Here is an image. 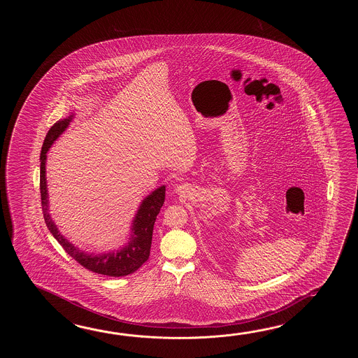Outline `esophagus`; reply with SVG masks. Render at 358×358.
I'll return each instance as SVG.
<instances>
[{"label":"esophagus","mask_w":358,"mask_h":358,"mask_svg":"<svg viewBox=\"0 0 358 358\" xmlns=\"http://www.w3.org/2000/svg\"><path fill=\"white\" fill-rule=\"evenodd\" d=\"M176 192H178V193H179V192H180V190H182V187H180V185H178V187H176Z\"/></svg>","instance_id":"esophagus-1"}]
</instances>
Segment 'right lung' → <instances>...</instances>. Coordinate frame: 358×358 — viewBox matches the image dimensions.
I'll return each instance as SVG.
<instances>
[{
    "label": "right lung",
    "instance_id": "1",
    "mask_svg": "<svg viewBox=\"0 0 358 358\" xmlns=\"http://www.w3.org/2000/svg\"><path fill=\"white\" fill-rule=\"evenodd\" d=\"M73 117H74V113H70L68 117L55 122L51 129L48 130L42 145L41 159H39L41 161L39 187H41V199H42V211H43L45 222L51 234L55 236V239L62 245V248L85 268L91 270L96 274L116 276V278L131 274L137 271L138 268L142 266L150 257L153 225L157 215L160 213L161 207L165 202V185L156 188L147 197L143 198V201L138 207L137 213L134 215L131 221L129 239L117 251L88 253L79 250L76 245L61 234L60 230L50 215L46 179L47 152L50 151L51 145H54L55 141L60 137L70 125V122H73Z\"/></svg>",
    "mask_w": 358,
    "mask_h": 358
}]
</instances>
